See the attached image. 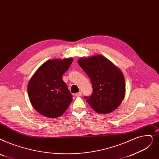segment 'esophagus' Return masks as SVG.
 Returning a JSON list of instances; mask_svg holds the SVG:
<instances>
[{"label":"esophagus","mask_w":159,"mask_h":159,"mask_svg":"<svg viewBox=\"0 0 159 159\" xmlns=\"http://www.w3.org/2000/svg\"><path fill=\"white\" fill-rule=\"evenodd\" d=\"M75 95L76 97H80V96H81L82 95V92H78L77 93H75Z\"/></svg>","instance_id":"obj_1"}]
</instances>
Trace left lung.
Returning <instances> with one entry per match:
<instances>
[{
    "mask_svg": "<svg viewBox=\"0 0 159 159\" xmlns=\"http://www.w3.org/2000/svg\"><path fill=\"white\" fill-rule=\"evenodd\" d=\"M78 64L90 79L92 95L87 99L96 112L108 114L118 108L125 98V82L121 71L101 54L80 58Z\"/></svg>",
    "mask_w": 159,
    "mask_h": 159,
    "instance_id": "8db88e82",
    "label": "left lung"
}]
</instances>
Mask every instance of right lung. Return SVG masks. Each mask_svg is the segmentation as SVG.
I'll use <instances>...</instances> for the list:
<instances>
[{
  "mask_svg": "<svg viewBox=\"0 0 159 159\" xmlns=\"http://www.w3.org/2000/svg\"><path fill=\"white\" fill-rule=\"evenodd\" d=\"M72 58L47 60L34 73L28 84V94L34 108L49 118L62 115L73 96L62 75L73 62Z\"/></svg>",
  "mask_w": 159,
  "mask_h": 159,
  "instance_id": "right-lung-1",
  "label": "right lung"
}]
</instances>
